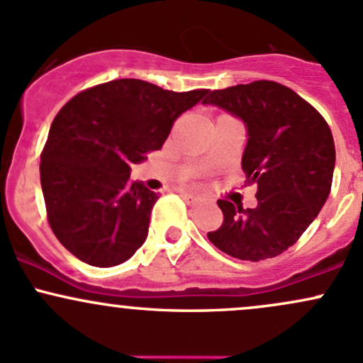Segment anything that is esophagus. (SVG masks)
I'll return each instance as SVG.
<instances>
[{"mask_svg": "<svg viewBox=\"0 0 363 363\" xmlns=\"http://www.w3.org/2000/svg\"><path fill=\"white\" fill-rule=\"evenodd\" d=\"M181 198L186 201V205L191 206V208H196V206L201 205V198L193 196V194L189 193H181Z\"/></svg>", "mask_w": 363, "mask_h": 363, "instance_id": "1", "label": "esophagus"}]
</instances>
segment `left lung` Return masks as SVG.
Listing matches in <instances>:
<instances>
[{"instance_id": "left-lung-1", "label": "left lung", "mask_w": 363, "mask_h": 363, "mask_svg": "<svg viewBox=\"0 0 363 363\" xmlns=\"http://www.w3.org/2000/svg\"><path fill=\"white\" fill-rule=\"evenodd\" d=\"M205 105L245 122L248 143L241 167L257 186L255 208L218 200L224 222L210 242L240 260L272 258L300 240L324 206L333 184L336 150L328 122L293 89L255 81L215 89Z\"/></svg>"}]
</instances>
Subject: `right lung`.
I'll return each mask as SVG.
<instances>
[{
  "instance_id": "add662e5",
  "label": "right lung",
  "mask_w": 363,
  "mask_h": 363,
  "mask_svg": "<svg viewBox=\"0 0 363 363\" xmlns=\"http://www.w3.org/2000/svg\"><path fill=\"white\" fill-rule=\"evenodd\" d=\"M210 89L175 93L117 79L75 94L41 153L48 222L69 252L93 267L129 260L148 236L158 194L130 181V165L160 150L177 117Z\"/></svg>"
}]
</instances>
